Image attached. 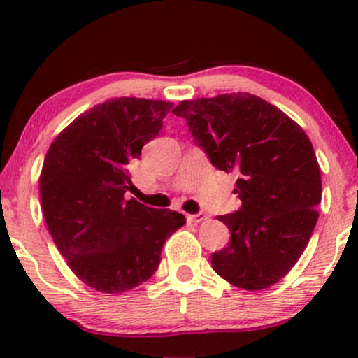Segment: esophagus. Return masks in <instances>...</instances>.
Listing matches in <instances>:
<instances>
[{"label":"esophagus","mask_w":358,"mask_h":358,"mask_svg":"<svg viewBox=\"0 0 358 358\" xmlns=\"http://www.w3.org/2000/svg\"><path fill=\"white\" fill-rule=\"evenodd\" d=\"M205 220H208V215L207 213H195V215H187V222L188 224H200V222H205Z\"/></svg>","instance_id":"obj_1"}]
</instances>
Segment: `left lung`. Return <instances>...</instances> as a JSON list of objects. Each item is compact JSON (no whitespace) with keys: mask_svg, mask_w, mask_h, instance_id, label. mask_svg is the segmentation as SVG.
Here are the masks:
<instances>
[{"mask_svg":"<svg viewBox=\"0 0 358 358\" xmlns=\"http://www.w3.org/2000/svg\"><path fill=\"white\" fill-rule=\"evenodd\" d=\"M183 117L210 158L236 173L241 208L220 215L231 241L212 254V268L236 287L276 285L301 257L318 220L322 175L313 145L298 122L249 92L182 101Z\"/></svg>","mask_w":358,"mask_h":358,"instance_id":"obj_1","label":"left lung"}]
</instances>
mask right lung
Returning a JSON list of instances; mask_svg holds the SVG:
<instances>
[{
	"mask_svg": "<svg viewBox=\"0 0 358 358\" xmlns=\"http://www.w3.org/2000/svg\"><path fill=\"white\" fill-rule=\"evenodd\" d=\"M171 102L117 97L94 106L52 141L40 173L48 232L82 282L106 294L155 274L183 213L124 200L129 165L158 136Z\"/></svg>",
	"mask_w": 358,
	"mask_h": 358,
	"instance_id": "right-lung-1",
	"label": "right lung"
}]
</instances>
